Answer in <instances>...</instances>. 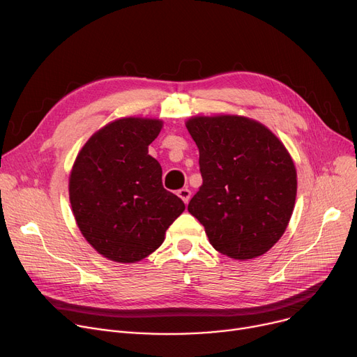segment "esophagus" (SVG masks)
<instances>
[{"label": "esophagus", "instance_id": "esophagus-1", "mask_svg": "<svg viewBox=\"0 0 357 357\" xmlns=\"http://www.w3.org/2000/svg\"><path fill=\"white\" fill-rule=\"evenodd\" d=\"M178 197H179L185 204H188L190 199H191V191H190L188 188H182V190L178 191Z\"/></svg>", "mask_w": 357, "mask_h": 357}]
</instances>
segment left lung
<instances>
[{"mask_svg": "<svg viewBox=\"0 0 357 357\" xmlns=\"http://www.w3.org/2000/svg\"><path fill=\"white\" fill-rule=\"evenodd\" d=\"M199 150L202 185L188 211L213 248L231 259L265 255L285 233L296 197L291 155L272 131L241 116L186 121Z\"/></svg>", "mask_w": 357, "mask_h": 357, "instance_id": "8db88e82", "label": "left lung"}]
</instances>
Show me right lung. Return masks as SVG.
I'll return each mask as SVG.
<instances>
[{
  "instance_id": "add662e5",
  "label": "right lung",
  "mask_w": 357,
  "mask_h": 357,
  "mask_svg": "<svg viewBox=\"0 0 357 357\" xmlns=\"http://www.w3.org/2000/svg\"><path fill=\"white\" fill-rule=\"evenodd\" d=\"M156 119L127 117L107 124L81 149L69 176V199L82 236L104 257L135 264L153 253L185 204L162 185L149 144Z\"/></svg>"
}]
</instances>
